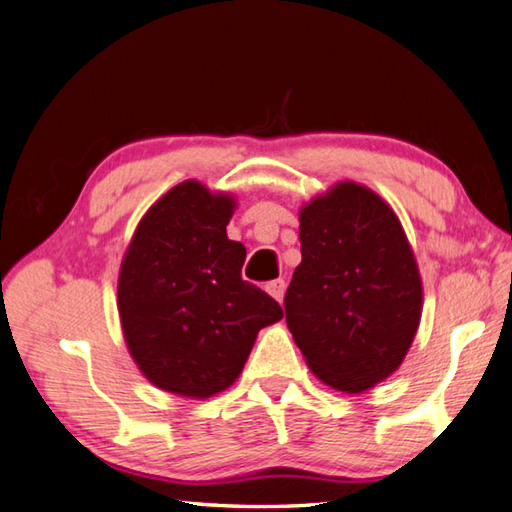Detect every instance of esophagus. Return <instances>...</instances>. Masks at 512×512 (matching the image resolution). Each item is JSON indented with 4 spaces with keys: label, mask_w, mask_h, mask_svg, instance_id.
<instances>
[{
    "label": "esophagus",
    "mask_w": 512,
    "mask_h": 512,
    "mask_svg": "<svg viewBox=\"0 0 512 512\" xmlns=\"http://www.w3.org/2000/svg\"><path fill=\"white\" fill-rule=\"evenodd\" d=\"M267 292H269V296H274L276 301L281 303L283 296H285V281H283V278H276V281L267 283Z\"/></svg>",
    "instance_id": "34e87169"
}]
</instances>
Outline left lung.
<instances>
[{
	"label": "left lung",
	"mask_w": 512,
	"mask_h": 512,
	"mask_svg": "<svg viewBox=\"0 0 512 512\" xmlns=\"http://www.w3.org/2000/svg\"><path fill=\"white\" fill-rule=\"evenodd\" d=\"M301 254L285 294L289 332L323 383L370 390L399 368L421 321L406 231L372 189L339 182L301 209Z\"/></svg>",
	"instance_id": "1"
}]
</instances>
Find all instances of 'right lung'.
Instances as JSON below:
<instances>
[{"label":"right lung","mask_w":512,"mask_h":512,"mask_svg":"<svg viewBox=\"0 0 512 512\" xmlns=\"http://www.w3.org/2000/svg\"><path fill=\"white\" fill-rule=\"evenodd\" d=\"M236 200L180 182L133 234L118 281V312L133 361L160 390L207 399L243 372L256 334L283 307L243 281V243L227 238Z\"/></svg>","instance_id":"right-lung-1"}]
</instances>
